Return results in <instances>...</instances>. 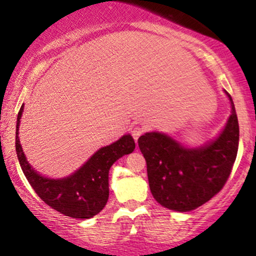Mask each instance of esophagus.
Listing matches in <instances>:
<instances>
[{
  "instance_id": "obj_1",
  "label": "esophagus",
  "mask_w": 256,
  "mask_h": 256,
  "mask_svg": "<svg viewBox=\"0 0 256 256\" xmlns=\"http://www.w3.org/2000/svg\"><path fill=\"white\" fill-rule=\"evenodd\" d=\"M142 132H143V128H141V127H134L132 129V138H134L135 142H138V140L140 136L142 135Z\"/></svg>"
}]
</instances>
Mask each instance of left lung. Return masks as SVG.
I'll use <instances>...</instances> for the list:
<instances>
[{"label":"left lung","mask_w":256,"mask_h":256,"mask_svg":"<svg viewBox=\"0 0 256 256\" xmlns=\"http://www.w3.org/2000/svg\"><path fill=\"white\" fill-rule=\"evenodd\" d=\"M230 115L218 136L199 146H186L160 132H146L138 146L146 160L150 191L156 202L176 212H188L208 202L228 178L239 146V124L232 98Z\"/></svg>","instance_id":"obj_1"}]
</instances>
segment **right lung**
<instances>
[{"label": "right lung", "mask_w": 256, "mask_h": 256, "mask_svg": "<svg viewBox=\"0 0 256 256\" xmlns=\"http://www.w3.org/2000/svg\"><path fill=\"white\" fill-rule=\"evenodd\" d=\"M24 110L22 104L16 121V154L26 180L42 200L56 211L74 219H90L107 204L110 197L108 174L122 156L134 152L135 142L130 134L102 146L79 169L62 178L44 176L28 162L20 142V124Z\"/></svg>", "instance_id": "1"}]
</instances>
